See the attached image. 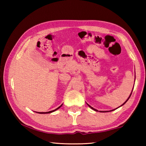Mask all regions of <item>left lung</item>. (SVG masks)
Masks as SVG:
<instances>
[{"label":"left lung","instance_id":"obj_1","mask_svg":"<svg viewBox=\"0 0 146 146\" xmlns=\"http://www.w3.org/2000/svg\"><path fill=\"white\" fill-rule=\"evenodd\" d=\"M132 91H133V90H132ZM131 94H132V92H131V95H130V96H129V98H127V100L126 101H125V102L124 103H123L122 105H123V104H125V102H127V101L128 100H129V98H130V97H131ZM88 105L89 106H90V108H91V109H92V110H95V111H97V110H95V109H94V108H93L92 107H91V106H90V105H89V104H88ZM112 111H113V110H112ZM100 112H106V111H100ZM107 112H108V111H107Z\"/></svg>","mask_w":146,"mask_h":146}]
</instances>
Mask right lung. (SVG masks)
Masks as SVG:
<instances>
[{
  "mask_svg": "<svg viewBox=\"0 0 146 146\" xmlns=\"http://www.w3.org/2000/svg\"><path fill=\"white\" fill-rule=\"evenodd\" d=\"M62 105H61V106H59L58 108H56V110H53V111H49V112H40V113H40V114H44V113H52V112H53V111H55L57 110L58 109L60 108L61 107V106H62Z\"/></svg>",
  "mask_w": 146,
  "mask_h": 146,
  "instance_id": "right-lung-1",
  "label": "right lung"
}]
</instances>
